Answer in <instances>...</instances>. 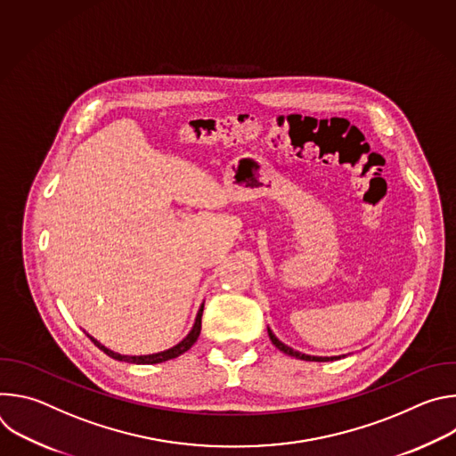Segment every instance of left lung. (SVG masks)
I'll list each match as a JSON object with an SVG mask.
<instances>
[{
    "label": "left lung",
    "mask_w": 456,
    "mask_h": 456,
    "mask_svg": "<svg viewBox=\"0 0 456 456\" xmlns=\"http://www.w3.org/2000/svg\"><path fill=\"white\" fill-rule=\"evenodd\" d=\"M269 338H271V341H273V345L278 348V350H281L283 354H287V355H292V357H296V359H301V361H315V362H324V361H334V359H341V357H315V355H306V354H301V352H296V350H292L290 346H287V345H283L274 334H273V330L269 329Z\"/></svg>",
    "instance_id": "obj_1"
}]
</instances>
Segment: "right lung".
<instances>
[{
    "instance_id": "add662e5",
    "label": "right lung",
    "mask_w": 456,
    "mask_h": 456,
    "mask_svg": "<svg viewBox=\"0 0 456 456\" xmlns=\"http://www.w3.org/2000/svg\"><path fill=\"white\" fill-rule=\"evenodd\" d=\"M202 312H204V305L200 306V310H199V314H197V319H194L192 329H191V332L185 336V339H182L176 346H173V348H169V350H164V352H159V354H151V355H120V354L111 352L110 348L102 346V345H101L97 339H94L92 336H88V338L92 339V343H94L99 350H102L106 355H110V357L115 359V361H126V362H134V364H159V362H164V361H169V359H175V357L185 354L194 343H197V339H199V336H200V330H202Z\"/></svg>"
}]
</instances>
